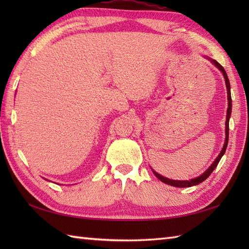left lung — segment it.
<instances>
[{"instance_id":"1","label":"left lung","mask_w":249,"mask_h":249,"mask_svg":"<svg viewBox=\"0 0 249 249\" xmlns=\"http://www.w3.org/2000/svg\"><path fill=\"white\" fill-rule=\"evenodd\" d=\"M205 57H206V59H208V60H210L211 62H212V64H214L216 67L218 68V70H219L221 72H223L224 78H225L226 88H227V97H228V109H227V115H226V139H225V143H224L223 149H221V151H220V153H219V155H218L217 157H216V160L213 161L212 165H211V166L208 168V170H205V171H204L202 174H201V176H199L198 178H192V179H187V181H177V179H170V178H165V177L160 176V173H157L156 171H154V170H153V169L151 168L153 173L155 174L156 178H157L158 179H160V181H161L162 183L170 185V186L179 187V188H181V187H190V186H195V185H198V184H200V183H202L203 181H205V179L210 177V174L214 171V169H215L216 167H217L218 162H219V160H220V158L223 157V155L225 154L226 149H227V145H228V139H229V120H230L231 110H232V99H231V92H230V82H229L228 76H227V72H226V71H225V68H224L223 66H221L217 61L210 59L209 56H205Z\"/></svg>"}]
</instances>
